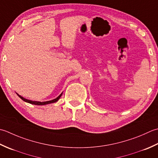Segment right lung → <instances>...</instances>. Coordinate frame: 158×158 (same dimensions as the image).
I'll return each instance as SVG.
<instances>
[{"label": "right lung", "mask_w": 158, "mask_h": 158, "mask_svg": "<svg viewBox=\"0 0 158 158\" xmlns=\"http://www.w3.org/2000/svg\"><path fill=\"white\" fill-rule=\"evenodd\" d=\"M18 95V97L20 98V99H22V100L24 101L25 102H27V103H29V104H34V105H38V106H42V105H46V104H52V103H54V102H56L59 99H60V98L61 97V95H62L63 93H61V94H60L58 97L55 99H52V100H50V101H46V102H37V101H32V100H29V99H26L23 97H22L21 95H20L18 93H16Z\"/></svg>", "instance_id": "add662e5"}]
</instances>
